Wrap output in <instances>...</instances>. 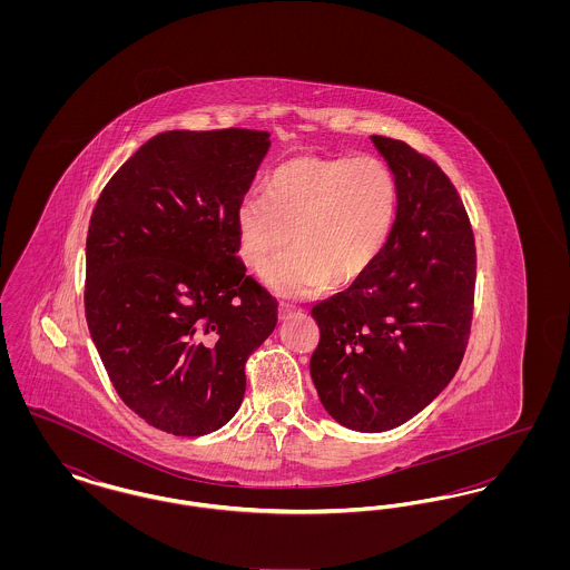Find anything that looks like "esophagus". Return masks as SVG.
<instances>
[{"mask_svg":"<svg viewBox=\"0 0 570 570\" xmlns=\"http://www.w3.org/2000/svg\"><path fill=\"white\" fill-rule=\"evenodd\" d=\"M297 307H293V305H288V303H279V318L282 321H286L288 316H293V314H297Z\"/></svg>","mask_w":570,"mask_h":570,"instance_id":"1","label":"esophagus"}]
</instances>
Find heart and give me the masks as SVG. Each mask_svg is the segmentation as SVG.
<instances>
[{
    "label": "heart",
    "instance_id": "obj_1",
    "mask_svg": "<svg viewBox=\"0 0 570 570\" xmlns=\"http://www.w3.org/2000/svg\"><path fill=\"white\" fill-rule=\"evenodd\" d=\"M397 216V181L376 156H303L277 166L265 196L247 194L235 209L239 256L263 269L286 245L265 282L284 297L348 286L374 267Z\"/></svg>",
    "mask_w": 570,
    "mask_h": 570
}]
</instances>
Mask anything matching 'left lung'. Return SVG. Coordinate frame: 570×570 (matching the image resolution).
I'll return each instance as SVG.
<instances>
[{"instance_id":"8db88e82","label":"left lung","mask_w":570,"mask_h":570,"mask_svg":"<svg viewBox=\"0 0 570 570\" xmlns=\"http://www.w3.org/2000/svg\"><path fill=\"white\" fill-rule=\"evenodd\" d=\"M397 181V216L374 267L314 305L309 374L354 432L393 430L455 376L470 335L476 249L451 179L404 140L372 136Z\"/></svg>"}]
</instances>
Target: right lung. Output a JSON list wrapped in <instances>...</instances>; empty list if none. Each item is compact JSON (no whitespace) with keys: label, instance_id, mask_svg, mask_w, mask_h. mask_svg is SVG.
<instances>
[{"label":"right lung","instance_id":"right-lung-1","mask_svg":"<svg viewBox=\"0 0 570 570\" xmlns=\"http://www.w3.org/2000/svg\"><path fill=\"white\" fill-rule=\"evenodd\" d=\"M269 136H154L110 177L91 214V340L124 404L166 434L226 425L244 402L245 361L277 323L275 298L245 275L235 228Z\"/></svg>","mask_w":570,"mask_h":570}]
</instances>
